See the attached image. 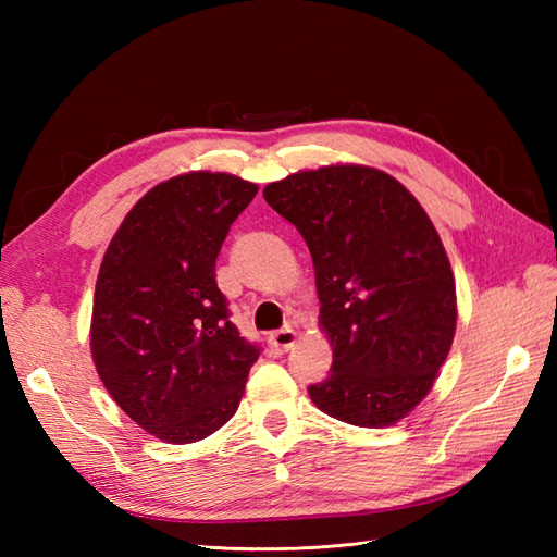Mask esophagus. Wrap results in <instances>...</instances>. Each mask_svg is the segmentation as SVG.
I'll return each instance as SVG.
<instances>
[{
  "mask_svg": "<svg viewBox=\"0 0 557 557\" xmlns=\"http://www.w3.org/2000/svg\"><path fill=\"white\" fill-rule=\"evenodd\" d=\"M294 342H297V333H294L292 327H282L277 333H272L268 337V345L272 354H285L294 347Z\"/></svg>",
  "mask_w": 557,
  "mask_h": 557,
  "instance_id": "esophagus-1",
  "label": "esophagus"
}]
</instances>
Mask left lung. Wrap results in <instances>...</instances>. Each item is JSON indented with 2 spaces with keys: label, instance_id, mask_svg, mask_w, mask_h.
I'll return each instance as SVG.
<instances>
[{
  "label": "left lung",
  "instance_id": "obj_1",
  "mask_svg": "<svg viewBox=\"0 0 557 557\" xmlns=\"http://www.w3.org/2000/svg\"><path fill=\"white\" fill-rule=\"evenodd\" d=\"M309 246L333 369L309 385L327 417L393 425L431 393L453 347L455 277L431 218L395 176L330 164L263 188Z\"/></svg>",
  "mask_w": 557,
  "mask_h": 557
}]
</instances>
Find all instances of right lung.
<instances>
[{
	"label": "right lung",
	"mask_w": 557,
	"mask_h": 557,
	"mask_svg": "<svg viewBox=\"0 0 557 557\" xmlns=\"http://www.w3.org/2000/svg\"><path fill=\"white\" fill-rule=\"evenodd\" d=\"M258 186L188 172L152 186L104 251L90 351L102 385L164 443L203 441L239 407L260 347L230 321L215 260Z\"/></svg>",
	"instance_id": "right-lung-1"
}]
</instances>
